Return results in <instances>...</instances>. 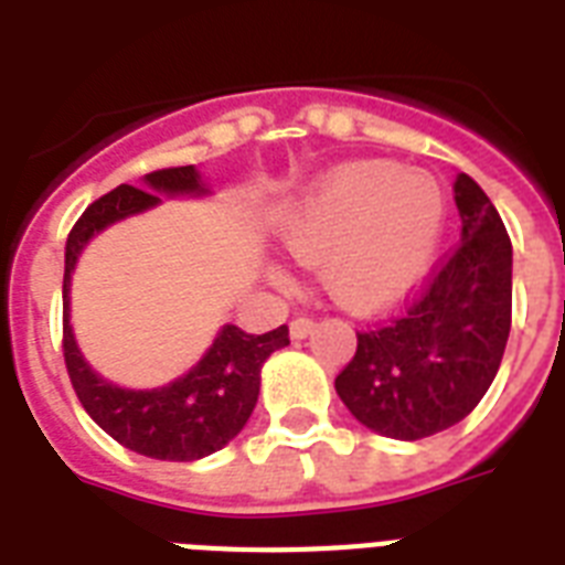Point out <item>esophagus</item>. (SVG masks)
Listing matches in <instances>:
<instances>
[{
	"label": "esophagus",
	"mask_w": 565,
	"mask_h": 565,
	"mask_svg": "<svg viewBox=\"0 0 565 565\" xmlns=\"http://www.w3.org/2000/svg\"><path fill=\"white\" fill-rule=\"evenodd\" d=\"M310 331H313V319L296 317L290 322V337H292V340H305V337H308Z\"/></svg>",
	"instance_id": "1"
}]
</instances>
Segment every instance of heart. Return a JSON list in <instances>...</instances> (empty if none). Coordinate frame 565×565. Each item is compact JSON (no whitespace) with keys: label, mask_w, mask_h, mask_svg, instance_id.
<instances>
[{"label":"heart","mask_w":565,"mask_h":565,"mask_svg":"<svg viewBox=\"0 0 565 565\" xmlns=\"http://www.w3.org/2000/svg\"><path fill=\"white\" fill-rule=\"evenodd\" d=\"M448 220L430 172L395 161H354L326 172L278 216L284 252L319 266L328 296L358 317L402 308L434 269ZM269 278L287 281L278 264Z\"/></svg>","instance_id":"1"}]
</instances>
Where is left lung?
Instances as JSON below:
<instances>
[{
	"instance_id": "left-lung-1",
	"label": "left lung",
	"mask_w": 565,
	"mask_h": 565,
	"mask_svg": "<svg viewBox=\"0 0 565 565\" xmlns=\"http://www.w3.org/2000/svg\"><path fill=\"white\" fill-rule=\"evenodd\" d=\"M460 243L402 319L358 334L337 395L354 419L390 439H422L478 407L510 337L513 246L478 181H455Z\"/></svg>"
}]
</instances>
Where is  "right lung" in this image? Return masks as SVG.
Masks as SVG:
<instances>
[{"label": "right lung", "mask_w": 565, "mask_h": 565, "mask_svg": "<svg viewBox=\"0 0 565 565\" xmlns=\"http://www.w3.org/2000/svg\"><path fill=\"white\" fill-rule=\"evenodd\" d=\"M184 195H211L195 167L149 172L140 188L119 184L82 213L66 237L64 252V361L75 395L93 422L119 446L154 460H202L228 446L255 411L266 358L290 345L287 326L266 334H246L237 326H222L202 361L170 384L152 390L114 384L87 363L70 326V287L78 257L87 243L114 222L152 211L161 199Z\"/></svg>", "instance_id": "right-lung-1"}]
</instances>
